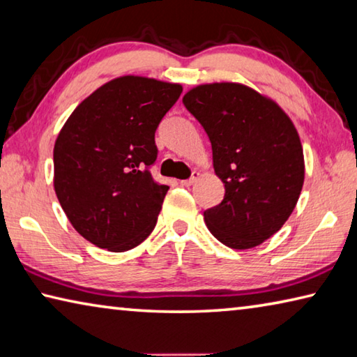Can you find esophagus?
Instances as JSON below:
<instances>
[{
  "mask_svg": "<svg viewBox=\"0 0 357 357\" xmlns=\"http://www.w3.org/2000/svg\"><path fill=\"white\" fill-rule=\"evenodd\" d=\"M199 175H201V172L195 171L188 180H182V182H180V185H182V186H191V185H195V183L197 182V180H199Z\"/></svg>",
  "mask_w": 357,
  "mask_h": 357,
  "instance_id": "esophagus-1",
  "label": "esophagus"
}]
</instances>
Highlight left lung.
I'll return each instance as SVG.
<instances>
[{
	"instance_id": "8db88e82",
	"label": "left lung",
	"mask_w": 357,
	"mask_h": 357,
	"mask_svg": "<svg viewBox=\"0 0 357 357\" xmlns=\"http://www.w3.org/2000/svg\"><path fill=\"white\" fill-rule=\"evenodd\" d=\"M183 105L208 135L213 167L226 188L204 211L216 240L251 249L289 220L304 183V153L291 119L274 100L240 83L192 87Z\"/></svg>"
}]
</instances>
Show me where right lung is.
Listing matches in <instances>:
<instances>
[{
  "mask_svg": "<svg viewBox=\"0 0 357 357\" xmlns=\"http://www.w3.org/2000/svg\"><path fill=\"white\" fill-rule=\"evenodd\" d=\"M182 84L125 75L84 98L54 142V191L77 232L123 252L152 234L167 185L155 182V131Z\"/></svg>",
  "mask_w": 357,
  "mask_h": 357,
  "instance_id": "add662e5",
  "label": "right lung"
}]
</instances>
